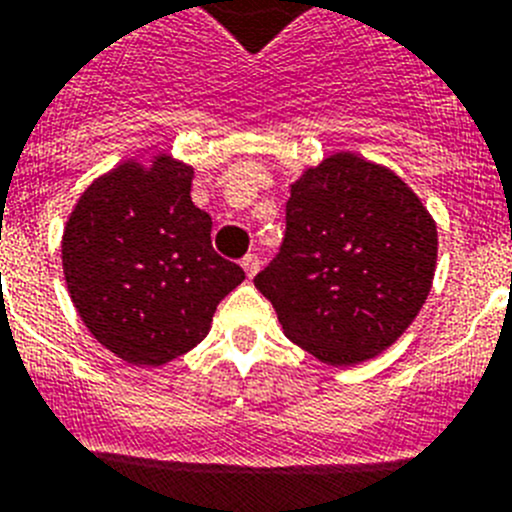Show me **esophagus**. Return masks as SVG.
<instances>
[{
  "label": "esophagus",
  "mask_w": 512,
  "mask_h": 512,
  "mask_svg": "<svg viewBox=\"0 0 512 512\" xmlns=\"http://www.w3.org/2000/svg\"><path fill=\"white\" fill-rule=\"evenodd\" d=\"M242 268H244V273H247V278H255L257 270H260V257L244 255L242 257Z\"/></svg>",
  "instance_id": "obj_1"
}]
</instances>
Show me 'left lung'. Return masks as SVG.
Masks as SVG:
<instances>
[{"instance_id": "left-lung-1", "label": "left lung", "mask_w": 512, "mask_h": 512, "mask_svg": "<svg viewBox=\"0 0 512 512\" xmlns=\"http://www.w3.org/2000/svg\"><path fill=\"white\" fill-rule=\"evenodd\" d=\"M435 257V221L407 182L340 151L291 185L281 252L255 286L288 340L327 366H353L420 314Z\"/></svg>"}]
</instances>
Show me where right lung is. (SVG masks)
Instances as JSON below:
<instances>
[{
    "instance_id": "obj_1",
    "label": "right lung",
    "mask_w": 512,
    "mask_h": 512,
    "mask_svg": "<svg viewBox=\"0 0 512 512\" xmlns=\"http://www.w3.org/2000/svg\"><path fill=\"white\" fill-rule=\"evenodd\" d=\"M193 167L170 154L97 177L61 239L66 288L100 345L133 366H164L208 335L244 281L216 255L211 216L190 201Z\"/></svg>"
}]
</instances>
